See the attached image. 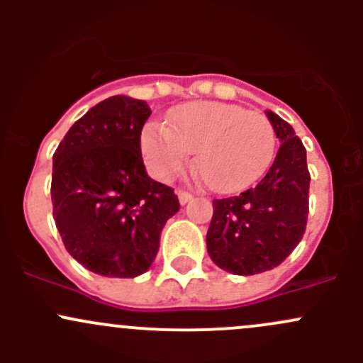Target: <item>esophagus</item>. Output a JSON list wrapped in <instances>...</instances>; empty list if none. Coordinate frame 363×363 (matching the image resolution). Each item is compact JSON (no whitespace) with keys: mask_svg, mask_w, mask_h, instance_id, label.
I'll return each mask as SVG.
<instances>
[{"mask_svg":"<svg viewBox=\"0 0 363 363\" xmlns=\"http://www.w3.org/2000/svg\"><path fill=\"white\" fill-rule=\"evenodd\" d=\"M177 196H179V202H181L182 205L188 203V202H191V200H193V195H191V193L184 191V189H179V191H177Z\"/></svg>","mask_w":363,"mask_h":363,"instance_id":"esophagus-1","label":"esophagus"}]
</instances>
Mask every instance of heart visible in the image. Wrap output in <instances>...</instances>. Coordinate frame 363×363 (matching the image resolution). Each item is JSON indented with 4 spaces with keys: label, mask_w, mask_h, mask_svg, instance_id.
Listing matches in <instances>:
<instances>
[{
    "label": "heart",
    "mask_w": 363,
    "mask_h": 363,
    "mask_svg": "<svg viewBox=\"0 0 363 363\" xmlns=\"http://www.w3.org/2000/svg\"><path fill=\"white\" fill-rule=\"evenodd\" d=\"M276 130L263 113L221 101H189L167 116L164 126L147 124L140 149L160 181L182 174L195 163L208 188L237 193L267 172L276 152Z\"/></svg>",
    "instance_id": "obj_1"
}]
</instances>
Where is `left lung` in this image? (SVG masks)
<instances>
[{"label":"left lung","instance_id":"obj_1","mask_svg":"<svg viewBox=\"0 0 363 363\" xmlns=\"http://www.w3.org/2000/svg\"><path fill=\"white\" fill-rule=\"evenodd\" d=\"M279 151L265 177L237 196L212 200L207 251L219 269L252 276L281 265L302 240L309 214L306 147L294 128L267 112Z\"/></svg>","mask_w":363,"mask_h":363}]
</instances>
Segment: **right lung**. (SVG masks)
I'll return each instance as SVG.
<instances>
[{
	"label": "right lung",
	"instance_id": "obj_1",
	"mask_svg": "<svg viewBox=\"0 0 363 363\" xmlns=\"http://www.w3.org/2000/svg\"><path fill=\"white\" fill-rule=\"evenodd\" d=\"M151 108L111 96L68 130L52 156V216L80 265L108 277H137L155 262L168 218L181 208L170 186L152 181L140 135Z\"/></svg>",
	"mask_w": 363,
	"mask_h": 363
}]
</instances>
